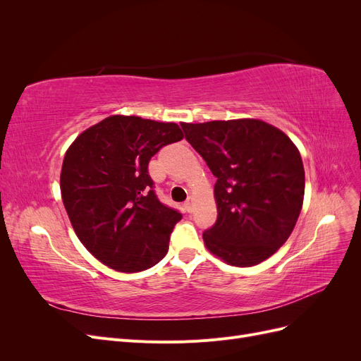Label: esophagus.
<instances>
[{
    "instance_id": "1",
    "label": "esophagus",
    "mask_w": 361,
    "mask_h": 361,
    "mask_svg": "<svg viewBox=\"0 0 361 361\" xmlns=\"http://www.w3.org/2000/svg\"><path fill=\"white\" fill-rule=\"evenodd\" d=\"M183 206H185V209H187V212H192V209H194V199L188 197L187 202L183 203Z\"/></svg>"
}]
</instances>
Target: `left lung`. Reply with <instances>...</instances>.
Segmentation results:
<instances>
[{
    "label": "left lung",
    "instance_id": "obj_1",
    "mask_svg": "<svg viewBox=\"0 0 361 361\" xmlns=\"http://www.w3.org/2000/svg\"><path fill=\"white\" fill-rule=\"evenodd\" d=\"M185 138L216 178V223L206 248L233 267H255L288 241L304 200L300 150L259 118L180 123Z\"/></svg>",
    "mask_w": 361,
    "mask_h": 361
}]
</instances>
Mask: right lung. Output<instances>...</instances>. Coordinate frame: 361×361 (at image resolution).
<instances>
[{"mask_svg": "<svg viewBox=\"0 0 361 361\" xmlns=\"http://www.w3.org/2000/svg\"><path fill=\"white\" fill-rule=\"evenodd\" d=\"M183 138L173 122L114 114L90 126L66 150L60 190L82 245L108 268L138 272L167 255L182 215L155 195L147 166Z\"/></svg>", "mask_w": 361, "mask_h": 361, "instance_id": "obj_1", "label": "right lung"}]
</instances>
